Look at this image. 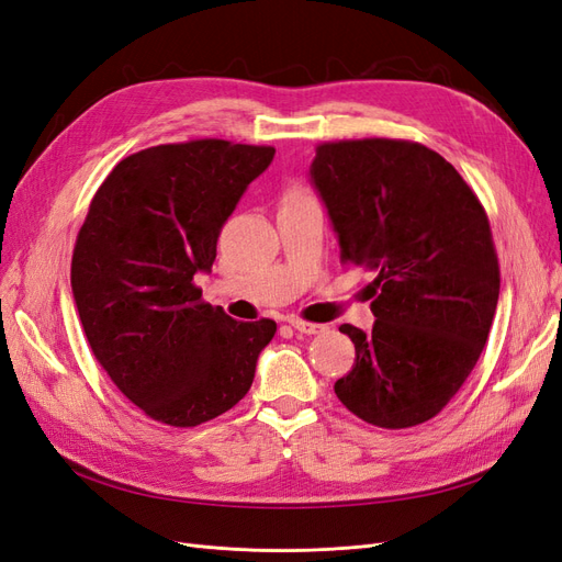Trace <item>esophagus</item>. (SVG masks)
<instances>
[{"mask_svg": "<svg viewBox=\"0 0 562 562\" xmlns=\"http://www.w3.org/2000/svg\"><path fill=\"white\" fill-rule=\"evenodd\" d=\"M288 326H293L297 333H304V335L326 333V326H323V323H312V321H302V318H288Z\"/></svg>", "mask_w": 562, "mask_h": 562, "instance_id": "esophagus-1", "label": "esophagus"}]
</instances>
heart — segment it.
I'll use <instances>...</instances> for the list:
<instances>
[{"label":"heart","instance_id":"heart-1","mask_svg":"<svg viewBox=\"0 0 562 562\" xmlns=\"http://www.w3.org/2000/svg\"><path fill=\"white\" fill-rule=\"evenodd\" d=\"M302 196H307V194H304L302 190H291L283 196V201H293V199H302Z\"/></svg>","mask_w":562,"mask_h":562}]
</instances>
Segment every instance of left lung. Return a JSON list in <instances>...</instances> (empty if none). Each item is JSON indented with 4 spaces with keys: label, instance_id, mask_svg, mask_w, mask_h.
<instances>
[{
    "label": "left lung",
    "instance_id": "left-lung-1",
    "mask_svg": "<svg viewBox=\"0 0 562 562\" xmlns=\"http://www.w3.org/2000/svg\"><path fill=\"white\" fill-rule=\"evenodd\" d=\"M312 180L337 232L339 260L375 271L372 333L335 382L349 413L411 429L452 401L487 342L499 260L481 199L438 151L415 140L316 145Z\"/></svg>",
    "mask_w": 562,
    "mask_h": 562
}]
</instances>
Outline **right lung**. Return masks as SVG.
Masks as SVG:
<instances>
[{
	"label": "right lung",
	"instance_id": "1",
	"mask_svg": "<svg viewBox=\"0 0 562 562\" xmlns=\"http://www.w3.org/2000/svg\"><path fill=\"white\" fill-rule=\"evenodd\" d=\"M217 138L119 161L91 199L72 252V293L95 361L155 422L190 429L239 403L277 323L234 321L201 300L217 236L274 159Z\"/></svg>",
	"mask_w": 562,
	"mask_h": 562
}]
</instances>
